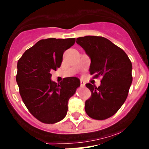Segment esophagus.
I'll return each instance as SVG.
<instances>
[{"mask_svg": "<svg viewBox=\"0 0 149 149\" xmlns=\"http://www.w3.org/2000/svg\"><path fill=\"white\" fill-rule=\"evenodd\" d=\"M80 85H81V86H85V82L83 81H81Z\"/></svg>", "mask_w": 149, "mask_h": 149, "instance_id": "obj_1", "label": "esophagus"}]
</instances>
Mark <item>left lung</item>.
Here are the masks:
<instances>
[{
    "instance_id": "8db88e82",
    "label": "left lung",
    "mask_w": 149,
    "mask_h": 149,
    "mask_svg": "<svg viewBox=\"0 0 149 149\" xmlns=\"http://www.w3.org/2000/svg\"><path fill=\"white\" fill-rule=\"evenodd\" d=\"M76 43L90 57V74L94 79L102 78L98 87L86 84L92 94L85 102V111L97 120L110 118L127 97L132 81V63L124 50L102 36L79 37Z\"/></svg>"
}]
</instances>
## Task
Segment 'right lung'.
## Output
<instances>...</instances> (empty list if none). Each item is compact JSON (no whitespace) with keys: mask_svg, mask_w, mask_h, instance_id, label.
<instances>
[{"mask_svg":"<svg viewBox=\"0 0 149 149\" xmlns=\"http://www.w3.org/2000/svg\"><path fill=\"white\" fill-rule=\"evenodd\" d=\"M75 41L40 40L18 60L16 80L21 97L30 113L43 123L54 124L64 119L68 100L80 86L77 77L64 78L60 84L51 80V71L60 67L63 53Z\"/></svg>","mask_w":149,"mask_h":149,"instance_id":"obj_1","label":"right lung"}]
</instances>
